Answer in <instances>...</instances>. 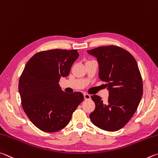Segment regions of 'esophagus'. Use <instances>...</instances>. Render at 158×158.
<instances>
[{
  "instance_id": "esophagus-1",
  "label": "esophagus",
  "mask_w": 158,
  "mask_h": 158,
  "mask_svg": "<svg viewBox=\"0 0 158 158\" xmlns=\"http://www.w3.org/2000/svg\"><path fill=\"white\" fill-rule=\"evenodd\" d=\"M84 98H85V100H89V99L91 98V96L89 94H88L85 93L84 94Z\"/></svg>"
}]
</instances>
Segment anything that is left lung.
Segmentation results:
<instances>
[{"label":"left lung","instance_id":"8db88e82","mask_svg":"<svg viewBox=\"0 0 158 158\" xmlns=\"http://www.w3.org/2000/svg\"><path fill=\"white\" fill-rule=\"evenodd\" d=\"M87 52L97 60L99 78L106 82L109 91L107 102L99 96H91L96 107L89 118L102 130L118 131L134 115L143 94L137 63L129 52L115 46H100Z\"/></svg>","mask_w":158,"mask_h":158}]
</instances>
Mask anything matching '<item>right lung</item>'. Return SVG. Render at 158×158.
<instances>
[{"label": "right lung", "mask_w": 158, "mask_h": 158, "mask_svg": "<svg viewBox=\"0 0 158 158\" xmlns=\"http://www.w3.org/2000/svg\"><path fill=\"white\" fill-rule=\"evenodd\" d=\"M78 56L77 50H49L35 54L25 66L19 82L21 105L41 131L53 132L64 128L84 100L81 92L65 93L59 84Z\"/></svg>", "instance_id": "1"}]
</instances>
